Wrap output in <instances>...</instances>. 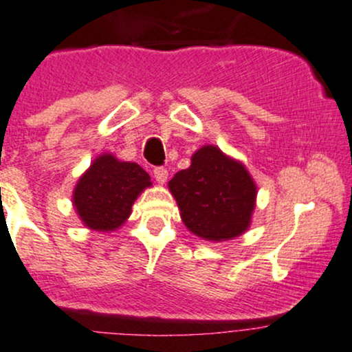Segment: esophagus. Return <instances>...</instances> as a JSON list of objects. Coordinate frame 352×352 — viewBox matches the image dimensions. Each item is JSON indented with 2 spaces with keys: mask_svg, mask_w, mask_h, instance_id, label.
Returning <instances> with one entry per match:
<instances>
[{
  "mask_svg": "<svg viewBox=\"0 0 352 352\" xmlns=\"http://www.w3.org/2000/svg\"><path fill=\"white\" fill-rule=\"evenodd\" d=\"M153 177H155V180L159 184H165L168 179V170L165 167H155L153 168Z\"/></svg>",
  "mask_w": 352,
  "mask_h": 352,
  "instance_id": "esophagus-1",
  "label": "esophagus"
}]
</instances>
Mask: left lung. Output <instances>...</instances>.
<instances>
[{
    "label": "left lung",
    "mask_w": 352,
    "mask_h": 352,
    "mask_svg": "<svg viewBox=\"0 0 352 352\" xmlns=\"http://www.w3.org/2000/svg\"><path fill=\"white\" fill-rule=\"evenodd\" d=\"M168 190L188 232L207 241L243 235L256 207V184L240 160L217 145H204L190 167L177 172Z\"/></svg>",
    "instance_id": "left-lung-1"
}]
</instances>
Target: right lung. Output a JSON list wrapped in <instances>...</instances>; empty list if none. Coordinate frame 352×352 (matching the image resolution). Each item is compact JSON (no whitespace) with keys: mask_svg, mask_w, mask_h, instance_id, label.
<instances>
[{"mask_svg":"<svg viewBox=\"0 0 352 352\" xmlns=\"http://www.w3.org/2000/svg\"><path fill=\"white\" fill-rule=\"evenodd\" d=\"M148 187H152L151 175L139 164L104 152L76 182L72 207L86 228L116 232L127 221L134 201Z\"/></svg>","mask_w":352,"mask_h":352,"instance_id":"add662e5","label":"right lung"}]
</instances>
